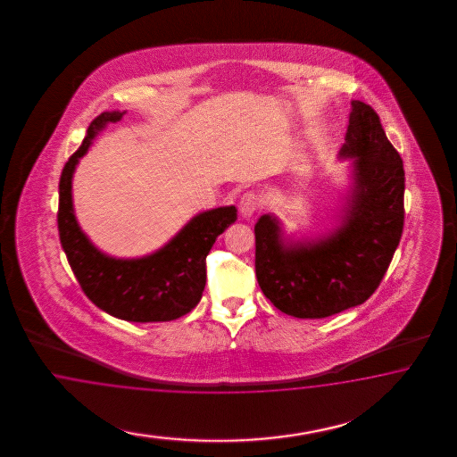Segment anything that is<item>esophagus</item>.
Listing matches in <instances>:
<instances>
[{"label":"esophagus","mask_w":457,"mask_h":457,"mask_svg":"<svg viewBox=\"0 0 457 457\" xmlns=\"http://www.w3.org/2000/svg\"><path fill=\"white\" fill-rule=\"evenodd\" d=\"M260 208V201L258 195L254 193L243 194L241 201H239V212L243 218H251Z\"/></svg>","instance_id":"34e87169"}]
</instances>
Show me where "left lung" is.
Masks as SVG:
<instances>
[{"mask_svg":"<svg viewBox=\"0 0 457 457\" xmlns=\"http://www.w3.org/2000/svg\"><path fill=\"white\" fill-rule=\"evenodd\" d=\"M338 159L350 161V184L332 229L295 237L271 212L254 226L260 288L296 319H325L367 302L401 241L403 164L377 112L360 100H352Z\"/></svg>","mask_w":457,"mask_h":457,"instance_id":"8db88e82","label":"left lung"}]
</instances>
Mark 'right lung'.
Returning a JSON list of instances; mask_svg holds the SVG:
<instances>
[{
    "instance_id": "right-lung-1",
    "label": "right lung",
    "mask_w": 457,
    "mask_h": 457,
    "mask_svg": "<svg viewBox=\"0 0 457 457\" xmlns=\"http://www.w3.org/2000/svg\"><path fill=\"white\" fill-rule=\"evenodd\" d=\"M124 112H102L82 145L62 170L58 184V233L70 268L92 303L115 319L136 323L170 321L189 313L206 287V256L237 218L235 206L209 209L193 216L162 248L138 258H115L98 249L75 216L71 182L94 138Z\"/></svg>"
}]
</instances>
